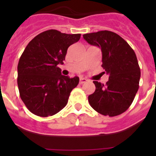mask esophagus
I'll return each instance as SVG.
<instances>
[{"instance_id":"obj_1","label":"esophagus","mask_w":156,"mask_h":156,"mask_svg":"<svg viewBox=\"0 0 156 156\" xmlns=\"http://www.w3.org/2000/svg\"><path fill=\"white\" fill-rule=\"evenodd\" d=\"M87 81V80L85 79V78H83V77L80 78V84H83V83H86Z\"/></svg>"}]
</instances>
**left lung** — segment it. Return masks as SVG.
Returning a JSON list of instances; mask_svg holds the SVG:
<instances>
[{"mask_svg": "<svg viewBox=\"0 0 156 156\" xmlns=\"http://www.w3.org/2000/svg\"><path fill=\"white\" fill-rule=\"evenodd\" d=\"M83 37L88 44L101 48V66L109 76L105 85L93 81L96 89L88 96V101L101 115H120L132 104L139 88L140 70L135 52L113 32L102 30Z\"/></svg>", "mask_w": 156, "mask_h": 156, "instance_id": "left-lung-1", "label": "left lung"}]
</instances>
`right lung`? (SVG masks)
<instances>
[{"mask_svg":"<svg viewBox=\"0 0 156 156\" xmlns=\"http://www.w3.org/2000/svg\"><path fill=\"white\" fill-rule=\"evenodd\" d=\"M80 38V34L49 30L36 36L25 48L18 64L17 83L20 98L34 115H53L68 102L79 77L62 75L58 65L63 64L68 48Z\"/></svg>","mask_w":156,"mask_h":156,"instance_id":"add662e5","label":"right lung"}]
</instances>
